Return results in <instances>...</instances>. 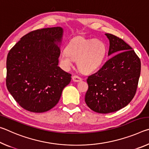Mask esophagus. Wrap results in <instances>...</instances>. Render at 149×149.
Wrapping results in <instances>:
<instances>
[{"label":"esophagus","instance_id":"esophagus-1","mask_svg":"<svg viewBox=\"0 0 149 149\" xmlns=\"http://www.w3.org/2000/svg\"><path fill=\"white\" fill-rule=\"evenodd\" d=\"M72 79L75 82H79L82 80L81 78L79 76H77V75H74V76L72 77Z\"/></svg>","mask_w":149,"mask_h":149}]
</instances>
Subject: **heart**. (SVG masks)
<instances>
[{"label": "heart", "instance_id": "obj_1", "mask_svg": "<svg viewBox=\"0 0 149 149\" xmlns=\"http://www.w3.org/2000/svg\"><path fill=\"white\" fill-rule=\"evenodd\" d=\"M108 49L104 41L100 39H88L77 37L72 39L60 55L61 64L65 68L72 66L77 60L78 68L85 74L99 70L107 57Z\"/></svg>", "mask_w": 149, "mask_h": 149}]
</instances>
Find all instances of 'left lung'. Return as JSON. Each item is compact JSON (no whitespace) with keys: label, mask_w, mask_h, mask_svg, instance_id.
<instances>
[{"label":"left lung","mask_w":149,"mask_h":149,"mask_svg":"<svg viewBox=\"0 0 149 149\" xmlns=\"http://www.w3.org/2000/svg\"><path fill=\"white\" fill-rule=\"evenodd\" d=\"M109 40L110 59L97 73L88 77L85 101L100 114L116 112L126 107L135 95L141 74V61L122 39L105 33Z\"/></svg>","instance_id":"left-lung-1"}]
</instances>
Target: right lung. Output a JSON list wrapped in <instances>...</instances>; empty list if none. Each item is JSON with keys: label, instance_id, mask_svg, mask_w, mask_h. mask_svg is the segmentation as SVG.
<instances>
[{"label": "right lung", "instance_id": "1", "mask_svg": "<svg viewBox=\"0 0 149 149\" xmlns=\"http://www.w3.org/2000/svg\"><path fill=\"white\" fill-rule=\"evenodd\" d=\"M64 30L48 27L24 35L10 50L6 87L20 107L41 113L58 102L72 75L58 66Z\"/></svg>", "mask_w": 149, "mask_h": 149}]
</instances>
